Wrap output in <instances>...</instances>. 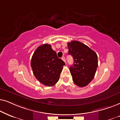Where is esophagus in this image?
<instances>
[{"mask_svg":"<svg viewBox=\"0 0 120 120\" xmlns=\"http://www.w3.org/2000/svg\"><path fill=\"white\" fill-rule=\"evenodd\" d=\"M61 59H62V60H63V61H64V62H65V63L66 64V59H65V57H64V56H63V57H61Z\"/></svg>","mask_w":120,"mask_h":120,"instance_id":"1","label":"esophagus"}]
</instances>
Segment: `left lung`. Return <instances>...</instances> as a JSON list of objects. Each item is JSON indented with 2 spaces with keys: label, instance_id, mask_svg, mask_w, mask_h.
<instances>
[{
  "label": "left lung",
  "instance_id": "1",
  "mask_svg": "<svg viewBox=\"0 0 120 120\" xmlns=\"http://www.w3.org/2000/svg\"><path fill=\"white\" fill-rule=\"evenodd\" d=\"M68 54L73 57L74 64L70 68L75 84L79 87L87 86L93 79L98 67L97 54L80 41L68 43Z\"/></svg>",
  "mask_w": 120,
  "mask_h": 120
}]
</instances>
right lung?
I'll return each instance as SVG.
<instances>
[{"mask_svg":"<svg viewBox=\"0 0 120 120\" xmlns=\"http://www.w3.org/2000/svg\"><path fill=\"white\" fill-rule=\"evenodd\" d=\"M65 63L57 56L50 44H43L37 48L32 57L31 65L35 77L41 83L53 86L59 81Z\"/></svg>","mask_w":120,"mask_h":120,"instance_id":"1","label":"right lung"}]
</instances>
